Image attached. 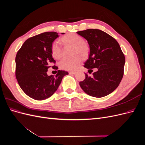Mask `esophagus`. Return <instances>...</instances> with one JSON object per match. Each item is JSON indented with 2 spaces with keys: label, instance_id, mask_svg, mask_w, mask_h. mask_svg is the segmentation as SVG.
<instances>
[{
  "label": "esophagus",
  "instance_id": "34e87169",
  "mask_svg": "<svg viewBox=\"0 0 145 145\" xmlns=\"http://www.w3.org/2000/svg\"><path fill=\"white\" fill-rule=\"evenodd\" d=\"M69 74H76V72H74V71H71V72H69Z\"/></svg>",
  "mask_w": 145,
  "mask_h": 145
}]
</instances>
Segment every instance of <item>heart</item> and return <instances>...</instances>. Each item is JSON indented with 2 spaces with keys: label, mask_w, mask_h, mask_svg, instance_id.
<instances>
[{
  "label": "heart",
  "mask_w": 145,
  "mask_h": 145,
  "mask_svg": "<svg viewBox=\"0 0 145 145\" xmlns=\"http://www.w3.org/2000/svg\"><path fill=\"white\" fill-rule=\"evenodd\" d=\"M61 41L65 45H74L73 54L79 53L82 56H85L88 52V46L85 42H83V38L79 35L76 34H67L62 37ZM51 52L56 59H59L62 56L63 48L59 41L55 40L52 42ZM82 58L78 55L72 57H65L60 61L59 66L61 69L66 71H74L82 63Z\"/></svg>",
  "instance_id": "obj_1"
}]
</instances>
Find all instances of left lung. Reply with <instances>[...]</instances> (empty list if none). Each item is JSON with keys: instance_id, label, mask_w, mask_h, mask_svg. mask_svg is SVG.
<instances>
[{"instance_id": "left-lung-1", "label": "left lung", "mask_w": 145, "mask_h": 145, "mask_svg": "<svg viewBox=\"0 0 145 145\" xmlns=\"http://www.w3.org/2000/svg\"><path fill=\"white\" fill-rule=\"evenodd\" d=\"M77 33L85 38L89 46V58L84 67L88 72L97 71L80 82L85 93L94 97H105L114 91L123 76L125 57L118 43L114 38L102 30L88 29Z\"/></svg>"}]
</instances>
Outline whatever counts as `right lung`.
I'll list each match as a JSON object with an SVG mask.
<instances>
[{
	"label": "right lung",
	"mask_w": 145,
	"mask_h": 145,
	"mask_svg": "<svg viewBox=\"0 0 145 145\" xmlns=\"http://www.w3.org/2000/svg\"><path fill=\"white\" fill-rule=\"evenodd\" d=\"M58 37L57 33L51 31L30 37L16 54L17 80L24 93L34 100H43L51 97L57 89L63 77L68 74L62 70H58L56 76L47 74L50 65L56 63L51 45Z\"/></svg>",
	"instance_id": "right-lung-1"
}]
</instances>
